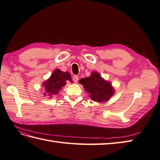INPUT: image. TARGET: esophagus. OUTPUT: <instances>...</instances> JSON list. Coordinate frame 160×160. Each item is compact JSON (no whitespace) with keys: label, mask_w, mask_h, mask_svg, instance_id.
<instances>
[{"label":"esophagus","mask_w":160,"mask_h":160,"mask_svg":"<svg viewBox=\"0 0 160 160\" xmlns=\"http://www.w3.org/2000/svg\"><path fill=\"white\" fill-rule=\"evenodd\" d=\"M78 80H79V77H78L77 75H74V76L73 77V81H74L75 83H77Z\"/></svg>","instance_id":"obj_1"}]
</instances>
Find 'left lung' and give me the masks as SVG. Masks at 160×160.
I'll use <instances>...</instances> for the list:
<instances>
[{"label":"left lung","instance_id":"left-lung-1","mask_svg":"<svg viewBox=\"0 0 160 160\" xmlns=\"http://www.w3.org/2000/svg\"><path fill=\"white\" fill-rule=\"evenodd\" d=\"M79 83L83 85L89 97L95 102H107L115 92L112 83L96 71L92 72L90 77L81 79Z\"/></svg>","mask_w":160,"mask_h":160}]
</instances>
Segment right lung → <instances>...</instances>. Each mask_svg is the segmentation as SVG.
<instances>
[{
    "label": "right lung",
    "mask_w": 160,
    "mask_h": 160,
    "mask_svg": "<svg viewBox=\"0 0 160 160\" xmlns=\"http://www.w3.org/2000/svg\"><path fill=\"white\" fill-rule=\"evenodd\" d=\"M68 81L71 83L73 82L70 72H63L60 69H55L51 77L44 81L42 84V87H44L45 90L44 95L51 98L53 94H58L59 91L66 86Z\"/></svg>",
    "instance_id": "right-lung-1"
}]
</instances>
